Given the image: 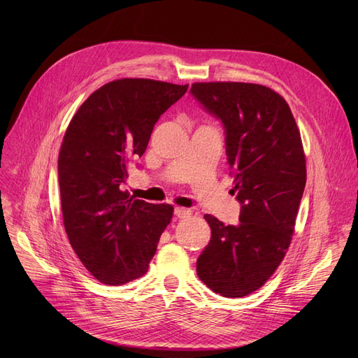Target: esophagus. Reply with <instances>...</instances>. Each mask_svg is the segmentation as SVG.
I'll use <instances>...</instances> for the list:
<instances>
[{
  "label": "esophagus",
  "instance_id": "1",
  "mask_svg": "<svg viewBox=\"0 0 358 358\" xmlns=\"http://www.w3.org/2000/svg\"><path fill=\"white\" fill-rule=\"evenodd\" d=\"M174 215H176L178 219H185V217H189V216L192 215V210H190V209H185V208H176Z\"/></svg>",
  "mask_w": 358,
  "mask_h": 358
}]
</instances>
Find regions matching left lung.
<instances>
[{
	"mask_svg": "<svg viewBox=\"0 0 358 358\" xmlns=\"http://www.w3.org/2000/svg\"><path fill=\"white\" fill-rule=\"evenodd\" d=\"M190 92L223 124L241 203L236 227L204 215L212 238L197 275L215 293L242 297L266 283L290 245L306 184L302 139L289 104L268 87L196 83Z\"/></svg>",
	"mask_w": 358,
	"mask_h": 358,
	"instance_id": "obj_1",
	"label": "left lung"
}]
</instances>
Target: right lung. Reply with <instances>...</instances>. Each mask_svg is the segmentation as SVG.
Segmentation results:
<instances>
[{
  "mask_svg": "<svg viewBox=\"0 0 358 358\" xmlns=\"http://www.w3.org/2000/svg\"><path fill=\"white\" fill-rule=\"evenodd\" d=\"M189 84L145 78L111 81L83 103L64 136L58 176L64 227L84 267L104 285L143 275L171 204H152L122 190L161 115Z\"/></svg>",
  "mask_w": 358,
  "mask_h": 358,
  "instance_id": "right-lung-1",
  "label": "right lung"
}]
</instances>
